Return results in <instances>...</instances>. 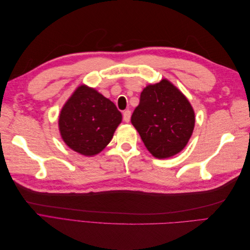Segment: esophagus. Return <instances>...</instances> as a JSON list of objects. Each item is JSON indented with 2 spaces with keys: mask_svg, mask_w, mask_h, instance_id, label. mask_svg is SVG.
<instances>
[{
  "mask_svg": "<svg viewBox=\"0 0 250 250\" xmlns=\"http://www.w3.org/2000/svg\"><path fill=\"white\" fill-rule=\"evenodd\" d=\"M130 117H131V111L130 110H125L124 112H123V119H124V121L126 123H128L130 121Z\"/></svg>",
  "mask_w": 250,
  "mask_h": 250,
  "instance_id": "1",
  "label": "esophagus"
}]
</instances>
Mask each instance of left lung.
Returning <instances> with one entry per match:
<instances>
[{
	"instance_id": "left-lung-1",
	"label": "left lung",
	"mask_w": 250,
	"mask_h": 250,
	"mask_svg": "<svg viewBox=\"0 0 250 250\" xmlns=\"http://www.w3.org/2000/svg\"><path fill=\"white\" fill-rule=\"evenodd\" d=\"M131 123L149 152L168 158L183 150L191 139L195 112L188 98L168 79L143 89Z\"/></svg>"
}]
</instances>
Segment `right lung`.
Segmentation results:
<instances>
[{"instance_id": "right-lung-1", "label": "right lung", "mask_w": 250, "mask_h": 250, "mask_svg": "<svg viewBox=\"0 0 250 250\" xmlns=\"http://www.w3.org/2000/svg\"><path fill=\"white\" fill-rule=\"evenodd\" d=\"M122 113L94 87L79 85L66 100L58 118V128L65 145L84 156H94L106 147Z\"/></svg>"}]
</instances>
